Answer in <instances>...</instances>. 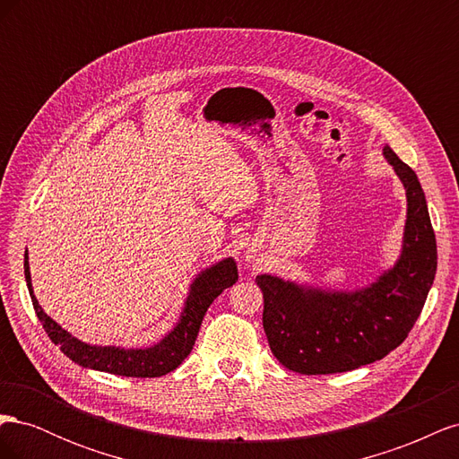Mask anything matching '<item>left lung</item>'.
Masks as SVG:
<instances>
[{"label":"left lung","instance_id":"1","mask_svg":"<svg viewBox=\"0 0 459 459\" xmlns=\"http://www.w3.org/2000/svg\"><path fill=\"white\" fill-rule=\"evenodd\" d=\"M406 191L400 256L362 289H325L260 273L262 324L273 356L304 375L342 373L385 358L404 342L437 273V239L415 172L385 145Z\"/></svg>","mask_w":459,"mask_h":459}]
</instances>
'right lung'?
I'll return each mask as SVG.
<instances>
[{"label":"right lung","mask_w":459,"mask_h":459,"mask_svg":"<svg viewBox=\"0 0 459 459\" xmlns=\"http://www.w3.org/2000/svg\"><path fill=\"white\" fill-rule=\"evenodd\" d=\"M24 277L41 325L49 339L61 346L63 354L71 358L74 364L95 371L124 375V377H160V375L174 371L189 356L208 307L221 290L238 281V264L231 256L221 258L193 277L176 325L159 342L145 346V349H124V346L115 344L103 346L80 341L49 317L38 304L32 289L29 251L24 253Z\"/></svg>","instance_id":"right-lung-1"}]
</instances>
